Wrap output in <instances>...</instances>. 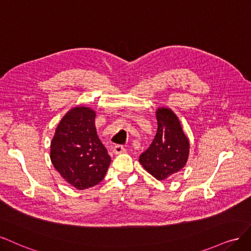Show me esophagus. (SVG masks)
Returning <instances> with one entry per match:
<instances>
[{"label": "esophagus", "mask_w": 251, "mask_h": 251, "mask_svg": "<svg viewBox=\"0 0 251 251\" xmlns=\"http://www.w3.org/2000/svg\"><path fill=\"white\" fill-rule=\"evenodd\" d=\"M112 152H114V154L119 155V154H122V153H125L126 149L123 146H121V145H117V146H115L114 149H112Z\"/></svg>", "instance_id": "esophagus-1"}]
</instances>
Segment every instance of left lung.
<instances>
[{
    "instance_id": "obj_1",
    "label": "left lung",
    "mask_w": 251,
    "mask_h": 251,
    "mask_svg": "<svg viewBox=\"0 0 251 251\" xmlns=\"http://www.w3.org/2000/svg\"><path fill=\"white\" fill-rule=\"evenodd\" d=\"M156 120V135L150 147L140 155L139 161L157 180H165L187 164L190 142L179 119L170 108H157Z\"/></svg>"
}]
</instances>
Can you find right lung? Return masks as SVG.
I'll return each instance as SVG.
<instances>
[{"mask_svg": "<svg viewBox=\"0 0 251 251\" xmlns=\"http://www.w3.org/2000/svg\"><path fill=\"white\" fill-rule=\"evenodd\" d=\"M96 112L90 107L70 109L56 128L51 142V161L62 178L78 190L98 184L111 158L97 135Z\"/></svg>", "mask_w": 251, "mask_h": 251, "instance_id": "add662e5", "label": "right lung"}]
</instances>
